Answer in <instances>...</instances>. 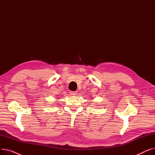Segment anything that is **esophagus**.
<instances>
[{"instance_id":"1","label":"esophagus","mask_w":155,"mask_h":155,"mask_svg":"<svg viewBox=\"0 0 155 155\" xmlns=\"http://www.w3.org/2000/svg\"><path fill=\"white\" fill-rule=\"evenodd\" d=\"M70 94L71 95H76L77 94V92H76V91H71L70 92Z\"/></svg>"}]
</instances>
